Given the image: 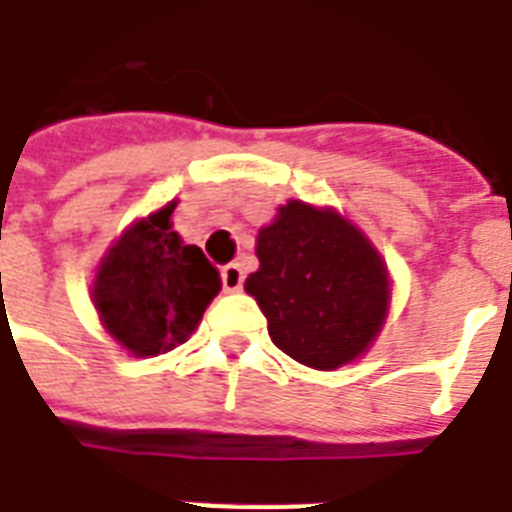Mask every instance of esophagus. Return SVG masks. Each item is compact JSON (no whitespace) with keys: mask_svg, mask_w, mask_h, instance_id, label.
Returning a JSON list of instances; mask_svg holds the SVG:
<instances>
[{"mask_svg":"<svg viewBox=\"0 0 512 512\" xmlns=\"http://www.w3.org/2000/svg\"><path fill=\"white\" fill-rule=\"evenodd\" d=\"M222 287H225V293H238L244 287V268L238 263L222 268Z\"/></svg>","mask_w":512,"mask_h":512,"instance_id":"esophagus-1","label":"esophagus"}]
</instances>
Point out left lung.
<instances>
[{
    "label": "left lung",
    "mask_w": 512,
    "mask_h": 512,
    "mask_svg": "<svg viewBox=\"0 0 512 512\" xmlns=\"http://www.w3.org/2000/svg\"><path fill=\"white\" fill-rule=\"evenodd\" d=\"M246 279L268 333L293 361L339 369L358 358L388 312V271L366 238L331 208L290 200L257 236Z\"/></svg>",
    "instance_id": "left-lung-1"
}]
</instances>
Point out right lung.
I'll return each mask as SVG.
<instances>
[{"instance_id": "add662e5", "label": "right lung", "mask_w": 512, "mask_h": 512, "mask_svg": "<svg viewBox=\"0 0 512 512\" xmlns=\"http://www.w3.org/2000/svg\"><path fill=\"white\" fill-rule=\"evenodd\" d=\"M176 203L140 219L116 241L94 279L102 325L132 355H160L187 342L211 298L222 290L219 271L200 246L170 230Z\"/></svg>"}]
</instances>
